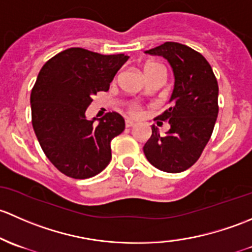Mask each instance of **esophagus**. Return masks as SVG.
I'll return each instance as SVG.
<instances>
[{
	"instance_id": "esophagus-1",
	"label": "esophagus",
	"mask_w": 252,
	"mask_h": 252,
	"mask_svg": "<svg viewBox=\"0 0 252 252\" xmlns=\"http://www.w3.org/2000/svg\"><path fill=\"white\" fill-rule=\"evenodd\" d=\"M125 125H126V127L134 126V121L133 120H129V119H127V120L125 121Z\"/></svg>"
}]
</instances>
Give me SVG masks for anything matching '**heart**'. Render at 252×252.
<instances>
[{"mask_svg":"<svg viewBox=\"0 0 252 252\" xmlns=\"http://www.w3.org/2000/svg\"><path fill=\"white\" fill-rule=\"evenodd\" d=\"M154 66H158V64L148 63L147 65H145L144 71H147V70H149V69H152V68H154ZM127 113H128L129 115H132V116L141 115L142 110H141V107H139L138 103H131V104H129L128 107H127Z\"/></svg>","mask_w":252,"mask_h":252,"instance_id":"b5f03b06","label":"heart"}]
</instances>
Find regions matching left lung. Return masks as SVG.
I'll return each instance as SVG.
<instances>
[{
  "label": "left lung",
  "mask_w": 252,
  "mask_h": 252,
  "mask_svg": "<svg viewBox=\"0 0 252 252\" xmlns=\"http://www.w3.org/2000/svg\"><path fill=\"white\" fill-rule=\"evenodd\" d=\"M145 53L167 59L175 75V88L171 108L155 118L167 121L170 129L162 136L153 125L143 152L159 170L182 172L198 161L210 141L219 115V84L203 54L182 43L165 42Z\"/></svg>",
  "instance_id": "8db88e82"
}]
</instances>
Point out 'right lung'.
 I'll return each instance as SVG.
<instances>
[{
  "mask_svg": "<svg viewBox=\"0 0 252 252\" xmlns=\"http://www.w3.org/2000/svg\"><path fill=\"white\" fill-rule=\"evenodd\" d=\"M125 54H103L72 47L46 62L30 95L31 123L41 148L62 173L85 180L102 172L111 160L110 142L125 129L111 111L87 120L93 95L108 91Z\"/></svg>",
  "mask_w": 252,
  "mask_h": 252,
  "instance_id": "add662e5",
  "label": "right lung"
}]
</instances>
